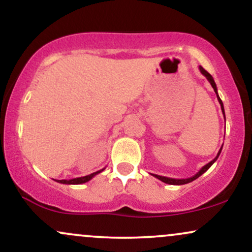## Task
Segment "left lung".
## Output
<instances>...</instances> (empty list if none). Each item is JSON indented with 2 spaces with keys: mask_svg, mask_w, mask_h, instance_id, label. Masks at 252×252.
Returning a JSON list of instances; mask_svg holds the SVG:
<instances>
[{
  "mask_svg": "<svg viewBox=\"0 0 252 252\" xmlns=\"http://www.w3.org/2000/svg\"><path fill=\"white\" fill-rule=\"evenodd\" d=\"M199 70H200V72H201V74H204L205 77H206V79L209 80L210 82V84H211V86H212L213 88V90H215V92H216V94H217V98H218V102H219V104H220V108H221V111H222V114H224V118H225V112H224V105H222V102H221V99H220V97H219V94H218V90H217V85H216V83H215V80H213V77L211 76V74L209 73V72H207L206 70H204V68L201 67V66H199ZM221 149H222V146H221V148L219 149V152H218V154H217V156L215 158H213L212 161H211V162H209L207 164H205L204 167H202V168L199 170L198 173H196L195 175H193V176H190V178H187V179H173V178H167V176H161V175H156V174H152V175H154L155 178H158V180H161L162 182H164V184H168V185H185V184H189V182H192V181H194L195 179H198L199 176L200 175H202L204 174L205 172H206L207 169L210 168L211 166H212L213 163L216 162L217 161V158H219V155H220V152H221Z\"/></svg>",
  "mask_w": 252,
  "mask_h": 252,
  "instance_id": "obj_1",
  "label": "left lung"
}]
</instances>
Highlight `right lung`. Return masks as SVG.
<instances>
[{
    "instance_id": "add662e5",
    "label": "right lung",
    "mask_w": 252,
    "mask_h": 252,
    "mask_svg": "<svg viewBox=\"0 0 252 252\" xmlns=\"http://www.w3.org/2000/svg\"><path fill=\"white\" fill-rule=\"evenodd\" d=\"M103 169L100 170H97V172L92 173V174H89V175H85V176H80V178H74V179H70V180H56L57 182H60V184H65V185H80V184H85V182H88L91 180L94 176H96L97 174H99L100 172H103Z\"/></svg>"
}]
</instances>
